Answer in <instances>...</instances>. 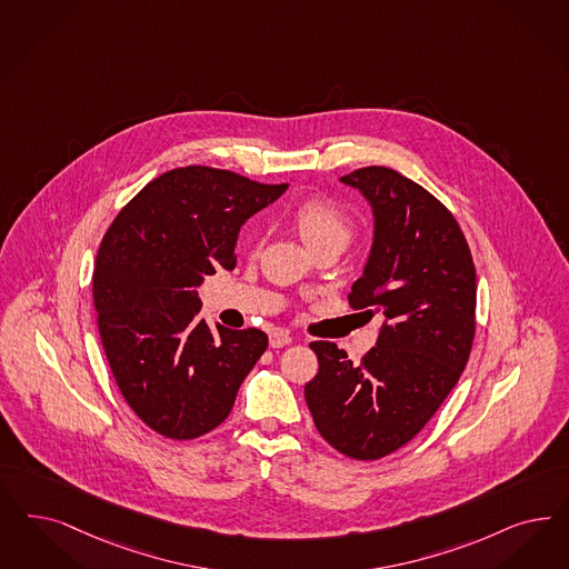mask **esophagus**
Here are the masks:
<instances>
[{
  "mask_svg": "<svg viewBox=\"0 0 569 569\" xmlns=\"http://www.w3.org/2000/svg\"><path fill=\"white\" fill-rule=\"evenodd\" d=\"M269 345L273 347V349H281V347H288V345H292V336L288 332H283V330H274L269 336Z\"/></svg>",
  "mask_w": 569,
  "mask_h": 569,
  "instance_id": "34e87169",
  "label": "esophagus"
}]
</instances>
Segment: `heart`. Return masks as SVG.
<instances>
[{
    "mask_svg": "<svg viewBox=\"0 0 569 569\" xmlns=\"http://www.w3.org/2000/svg\"><path fill=\"white\" fill-rule=\"evenodd\" d=\"M292 220L300 237L313 250L328 241L349 243L353 237L351 216L332 197L311 196L302 199L292 210Z\"/></svg>",
    "mask_w": 569,
    "mask_h": 569,
    "instance_id": "b5f03b06",
    "label": "heart"
}]
</instances>
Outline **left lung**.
<instances>
[{
    "mask_svg": "<svg viewBox=\"0 0 569 569\" xmlns=\"http://www.w3.org/2000/svg\"><path fill=\"white\" fill-rule=\"evenodd\" d=\"M340 180L373 210L372 252L349 307L387 323L359 363L333 342H311L319 372L305 399L333 450L378 460L425 429L465 372L477 277L460 224L425 187L385 166Z\"/></svg>",
    "mask_w": 569,
    "mask_h": 569,
    "instance_id": "1",
    "label": "left lung"
}]
</instances>
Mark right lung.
<instances>
[{"label":"right lung","mask_w":569,"mask_h":569,"mask_svg":"<svg viewBox=\"0 0 569 569\" xmlns=\"http://www.w3.org/2000/svg\"><path fill=\"white\" fill-rule=\"evenodd\" d=\"M286 189L177 168L132 197L100 241L92 295L102 349L126 403L168 439L214 431L267 351L262 330H212L199 319L197 286L236 269L241 224Z\"/></svg>","instance_id":"right-lung-1"}]
</instances>
